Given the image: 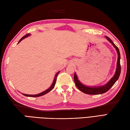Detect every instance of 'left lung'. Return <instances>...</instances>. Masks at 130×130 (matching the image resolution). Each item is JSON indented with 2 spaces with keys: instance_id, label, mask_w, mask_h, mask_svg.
<instances>
[{
  "instance_id": "8db88e82",
  "label": "left lung",
  "mask_w": 130,
  "mask_h": 130,
  "mask_svg": "<svg viewBox=\"0 0 130 130\" xmlns=\"http://www.w3.org/2000/svg\"><path fill=\"white\" fill-rule=\"evenodd\" d=\"M107 39L109 41V42H111L113 45L114 47L116 48L118 54V60H117V68H116V73L113 77L110 80V81L106 84L105 85L102 87H87L85 85L82 84L79 81V80L77 78V76L76 74H74V82H75V83L76 87L78 88V89L82 91V92H83L85 94H103L107 92V91H108L114 85V84L116 82L119 76L120 75L121 73V65H120V53L119 49L115 45V43L112 42V41L110 39V38L106 36Z\"/></svg>"
}]
</instances>
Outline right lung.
Wrapping results in <instances>:
<instances>
[{"instance_id": "obj_1", "label": "right lung", "mask_w": 130, "mask_h": 130, "mask_svg": "<svg viewBox=\"0 0 130 130\" xmlns=\"http://www.w3.org/2000/svg\"><path fill=\"white\" fill-rule=\"evenodd\" d=\"M30 35V34H27V35H26L25 36H24L23 37H22L21 38V39L19 41V42H18V43H19L21 42V41L23 39H24V38L25 37H28V36H29ZM60 73V71H59V72H57V73H56V75H55V78H54V82L52 83V85H51V86L48 89H47V90H46L45 91H44V92H42V93H39V94H35V95H28V94H22L23 95H25V96H30V97H38V96H42V95H45V94H46V93H48V92H50V91L53 89V88H54V87H55V83H56V79H57V75H58V74H59V73Z\"/></svg>"}]
</instances>
